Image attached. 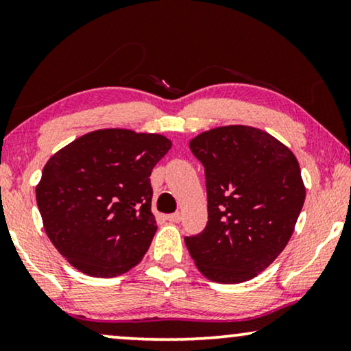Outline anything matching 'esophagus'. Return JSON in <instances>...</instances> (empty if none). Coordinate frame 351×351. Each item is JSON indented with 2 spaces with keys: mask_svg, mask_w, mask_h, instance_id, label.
I'll return each mask as SVG.
<instances>
[{
  "mask_svg": "<svg viewBox=\"0 0 351 351\" xmlns=\"http://www.w3.org/2000/svg\"><path fill=\"white\" fill-rule=\"evenodd\" d=\"M166 219L169 220V222H174V223H177V222H180V220H182V214H180V213L169 214V215H166Z\"/></svg>",
  "mask_w": 351,
  "mask_h": 351,
  "instance_id": "esophagus-1",
  "label": "esophagus"
}]
</instances>
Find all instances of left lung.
Segmentation results:
<instances>
[{
  "instance_id": "obj_1",
  "label": "left lung",
  "mask_w": 351,
  "mask_h": 351,
  "mask_svg": "<svg viewBox=\"0 0 351 351\" xmlns=\"http://www.w3.org/2000/svg\"><path fill=\"white\" fill-rule=\"evenodd\" d=\"M189 145L208 191V225L185 238L190 256L214 282L252 280L294 233L305 201L299 161L278 138L244 124L209 129Z\"/></svg>"
}]
</instances>
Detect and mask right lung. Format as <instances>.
Returning a JSON list of instances; mask_svg holds the SVG:
<instances>
[{"label":"right lung","instance_id":"obj_1","mask_svg":"<svg viewBox=\"0 0 351 351\" xmlns=\"http://www.w3.org/2000/svg\"><path fill=\"white\" fill-rule=\"evenodd\" d=\"M171 147L162 134L110 128L75 138L47 160L38 209L71 267L113 278L142 261L158 228L150 174Z\"/></svg>","mask_w":351,"mask_h":351}]
</instances>
